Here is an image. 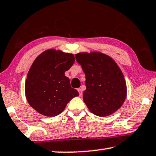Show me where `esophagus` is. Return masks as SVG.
I'll use <instances>...</instances> for the list:
<instances>
[{
  "instance_id": "34e87169",
  "label": "esophagus",
  "mask_w": 156,
  "mask_h": 156,
  "mask_svg": "<svg viewBox=\"0 0 156 156\" xmlns=\"http://www.w3.org/2000/svg\"><path fill=\"white\" fill-rule=\"evenodd\" d=\"M78 93H79V95H80V96H81L82 94H83L82 89H81V88H78Z\"/></svg>"
}]
</instances>
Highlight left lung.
Returning <instances> with one entry per match:
<instances>
[{"mask_svg":"<svg viewBox=\"0 0 156 156\" xmlns=\"http://www.w3.org/2000/svg\"><path fill=\"white\" fill-rule=\"evenodd\" d=\"M86 75L83 101L91 113L105 117L118 111L127 96L123 72L115 61L101 52L76 54Z\"/></svg>","mask_w":156,"mask_h":156,"instance_id":"1","label":"left lung"}]
</instances>
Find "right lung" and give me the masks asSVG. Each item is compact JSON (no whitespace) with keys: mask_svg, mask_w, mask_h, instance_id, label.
<instances>
[{"mask_svg":"<svg viewBox=\"0 0 156 156\" xmlns=\"http://www.w3.org/2000/svg\"><path fill=\"white\" fill-rule=\"evenodd\" d=\"M74 61L73 54L53 48L43 51L34 60L27 75L25 94L29 105L38 113L56 116L70 100L79 95L65 76Z\"/></svg>","mask_w":156,"mask_h":156,"instance_id":"add662e5","label":"right lung"}]
</instances>
